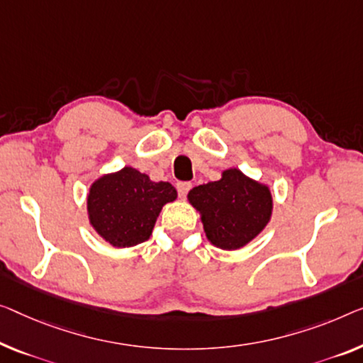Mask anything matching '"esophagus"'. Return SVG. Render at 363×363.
Masks as SVG:
<instances>
[{
  "instance_id": "34e87169",
  "label": "esophagus",
  "mask_w": 363,
  "mask_h": 363,
  "mask_svg": "<svg viewBox=\"0 0 363 363\" xmlns=\"http://www.w3.org/2000/svg\"><path fill=\"white\" fill-rule=\"evenodd\" d=\"M191 187H192V184H191V182H177V184H176L177 194H179V197H181V199H186L187 192L191 191Z\"/></svg>"
}]
</instances>
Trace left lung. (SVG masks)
<instances>
[{"label":"left lung","instance_id":"8db88e82","mask_svg":"<svg viewBox=\"0 0 363 363\" xmlns=\"http://www.w3.org/2000/svg\"><path fill=\"white\" fill-rule=\"evenodd\" d=\"M189 202L200 213L207 240L220 250L235 251L251 242L269 223L272 194L261 184L231 167L221 179L194 187Z\"/></svg>","mask_w":363,"mask_h":363}]
</instances>
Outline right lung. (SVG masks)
I'll list each match as a JSON object with an SVG mask.
<instances>
[{
	"instance_id": "right-lung-1",
	"label": "right lung",
	"mask_w": 363,
	"mask_h": 363,
	"mask_svg": "<svg viewBox=\"0 0 363 363\" xmlns=\"http://www.w3.org/2000/svg\"><path fill=\"white\" fill-rule=\"evenodd\" d=\"M176 197V189L169 182H155L125 166L101 176L89 187V223L113 247L137 246L153 233L163 205L174 202Z\"/></svg>"
}]
</instances>
